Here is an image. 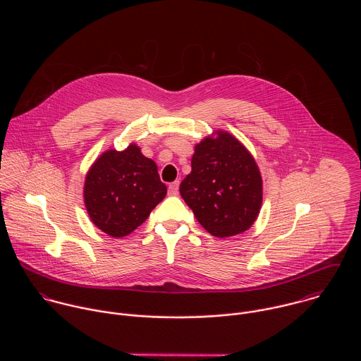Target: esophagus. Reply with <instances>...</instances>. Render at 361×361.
Returning <instances> with one entry per match:
<instances>
[{"mask_svg": "<svg viewBox=\"0 0 361 361\" xmlns=\"http://www.w3.org/2000/svg\"><path fill=\"white\" fill-rule=\"evenodd\" d=\"M178 190H179V180H175L168 186V195L171 196H176Z\"/></svg>", "mask_w": 361, "mask_h": 361, "instance_id": "1", "label": "esophagus"}]
</instances>
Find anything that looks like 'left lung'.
<instances>
[{"mask_svg": "<svg viewBox=\"0 0 361 361\" xmlns=\"http://www.w3.org/2000/svg\"><path fill=\"white\" fill-rule=\"evenodd\" d=\"M206 137L192 157L179 192L202 226L216 238L247 231L257 219L262 180L252 154L226 132Z\"/></svg>", "mask_w": 361, "mask_h": 361, "instance_id": "obj_1", "label": "left lung"}]
</instances>
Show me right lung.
<instances>
[{
    "instance_id": "1",
    "label": "right lung",
    "mask_w": 361,
    "mask_h": 361,
    "mask_svg": "<svg viewBox=\"0 0 361 361\" xmlns=\"http://www.w3.org/2000/svg\"><path fill=\"white\" fill-rule=\"evenodd\" d=\"M166 186L154 161L136 145L123 152L108 150L93 164L85 180V204L90 219L112 238H122L140 226Z\"/></svg>"
}]
</instances>
